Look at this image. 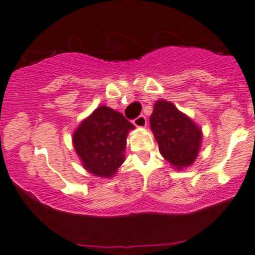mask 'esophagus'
Listing matches in <instances>:
<instances>
[{"label":"esophagus","mask_w":255,"mask_h":255,"mask_svg":"<svg viewBox=\"0 0 255 255\" xmlns=\"http://www.w3.org/2000/svg\"><path fill=\"white\" fill-rule=\"evenodd\" d=\"M133 125L136 126V127H145L146 126V117L144 115H140L136 119L133 120Z\"/></svg>","instance_id":"1"}]
</instances>
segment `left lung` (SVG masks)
<instances>
[{
  "mask_svg": "<svg viewBox=\"0 0 255 255\" xmlns=\"http://www.w3.org/2000/svg\"><path fill=\"white\" fill-rule=\"evenodd\" d=\"M150 126L160 152L171 165L181 170L194 162L202 143V132L173 104L157 100L150 116Z\"/></svg>",
  "mask_w": 255,
  "mask_h": 255,
  "instance_id": "left-lung-1",
  "label": "left lung"
}]
</instances>
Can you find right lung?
Wrapping results in <instances>:
<instances>
[{"instance_id":"obj_1","label":"right lung","mask_w":255,"mask_h":255,"mask_svg":"<svg viewBox=\"0 0 255 255\" xmlns=\"http://www.w3.org/2000/svg\"><path fill=\"white\" fill-rule=\"evenodd\" d=\"M134 126L122 114L100 106L83 121L73 144L83 166L95 176L111 177L125 161L127 134Z\"/></svg>"}]
</instances>
